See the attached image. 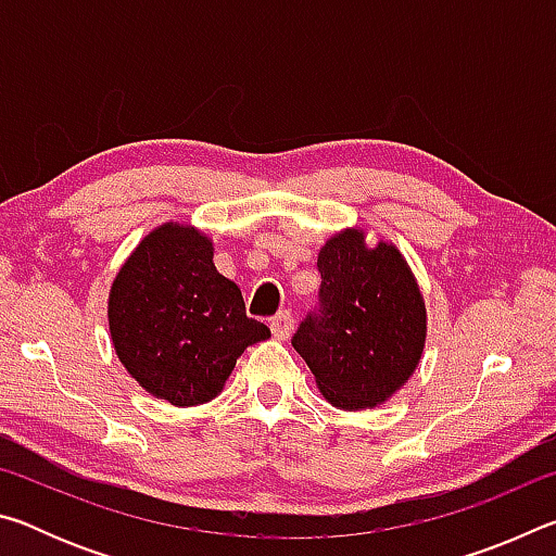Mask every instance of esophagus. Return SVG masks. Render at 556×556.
Instances as JSON below:
<instances>
[{
	"label": "esophagus",
	"instance_id": "esophagus-1",
	"mask_svg": "<svg viewBox=\"0 0 556 556\" xmlns=\"http://www.w3.org/2000/svg\"><path fill=\"white\" fill-rule=\"evenodd\" d=\"M291 324H294V318H291V314H289V312H279L277 316H271V318H269V328H271V333H275L277 338H281V341H285V338H289V333H291Z\"/></svg>",
	"mask_w": 556,
	"mask_h": 556
}]
</instances>
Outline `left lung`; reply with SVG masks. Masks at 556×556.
<instances>
[{"mask_svg": "<svg viewBox=\"0 0 556 556\" xmlns=\"http://www.w3.org/2000/svg\"><path fill=\"white\" fill-rule=\"evenodd\" d=\"M316 269L318 301L291 345L336 407H375L409 378L421 357L427 318L417 281L392 244L365 248L361 230L328 240Z\"/></svg>", "mask_w": 556, "mask_h": 556, "instance_id": "8db88e82", "label": "left lung"}]
</instances>
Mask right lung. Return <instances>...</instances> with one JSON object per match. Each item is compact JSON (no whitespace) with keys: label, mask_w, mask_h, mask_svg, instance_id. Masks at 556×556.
I'll return each instance as SVG.
<instances>
[{"label":"right lung","mask_w":556,"mask_h":556,"mask_svg":"<svg viewBox=\"0 0 556 556\" xmlns=\"http://www.w3.org/2000/svg\"><path fill=\"white\" fill-rule=\"evenodd\" d=\"M108 316L127 372L176 407L213 400L244 348L269 338L265 324L244 314L238 285L215 269L211 240L174 223L131 252Z\"/></svg>","instance_id":"right-lung-1"}]
</instances>
